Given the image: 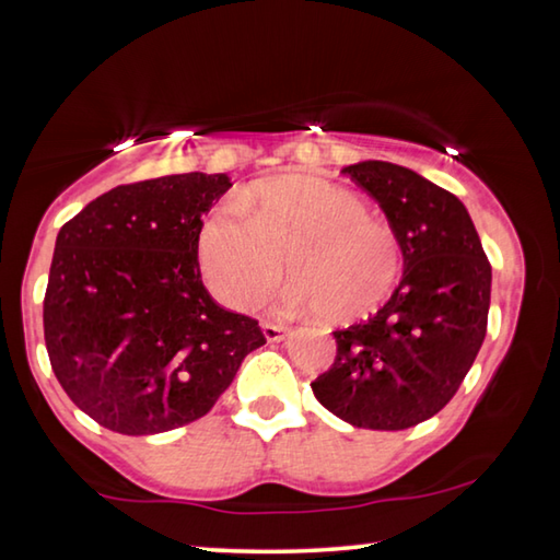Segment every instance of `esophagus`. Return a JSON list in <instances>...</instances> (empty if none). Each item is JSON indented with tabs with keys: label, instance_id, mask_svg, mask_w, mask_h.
Segmentation results:
<instances>
[{
	"label": "esophagus",
	"instance_id": "esophagus-1",
	"mask_svg": "<svg viewBox=\"0 0 560 560\" xmlns=\"http://www.w3.org/2000/svg\"><path fill=\"white\" fill-rule=\"evenodd\" d=\"M287 326L283 324H271V320H261V334L264 338L269 340V343H279V340H283V336H287Z\"/></svg>",
	"mask_w": 560,
	"mask_h": 560
}]
</instances>
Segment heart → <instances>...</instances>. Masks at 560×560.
Segmentation results:
<instances>
[{
	"label": "heart",
	"mask_w": 560,
	"mask_h": 560,
	"mask_svg": "<svg viewBox=\"0 0 560 560\" xmlns=\"http://www.w3.org/2000/svg\"><path fill=\"white\" fill-rule=\"evenodd\" d=\"M197 232V261L217 301L249 311L281 273L289 311H320L343 324L381 306L400 273L395 232L350 189L314 175L246 187Z\"/></svg>",
	"instance_id": "1"
}]
</instances>
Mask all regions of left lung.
<instances>
[{"label":"left lung","mask_w":560,"mask_h":560,"mask_svg":"<svg viewBox=\"0 0 560 560\" xmlns=\"http://www.w3.org/2000/svg\"><path fill=\"white\" fill-rule=\"evenodd\" d=\"M340 173L381 205L405 271L375 316L334 330V365L311 387L353 428L407 430L452 400L485 343L491 267L467 207L447 189L383 160Z\"/></svg>","instance_id":"left-lung-1"}]
</instances>
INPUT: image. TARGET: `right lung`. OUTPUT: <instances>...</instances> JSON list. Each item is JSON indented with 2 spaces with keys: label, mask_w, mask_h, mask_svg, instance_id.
Returning a JSON list of instances; mask_svg holds the SVG:
<instances>
[{
  "label": "right lung",
  "mask_w": 560,
  "mask_h": 560,
  "mask_svg": "<svg viewBox=\"0 0 560 560\" xmlns=\"http://www.w3.org/2000/svg\"><path fill=\"white\" fill-rule=\"evenodd\" d=\"M230 187L224 173L118 185L56 236L46 350L66 395L103 428L138 438L200 420L267 343L200 277L202 214Z\"/></svg>",
  "instance_id": "obj_1"
}]
</instances>
